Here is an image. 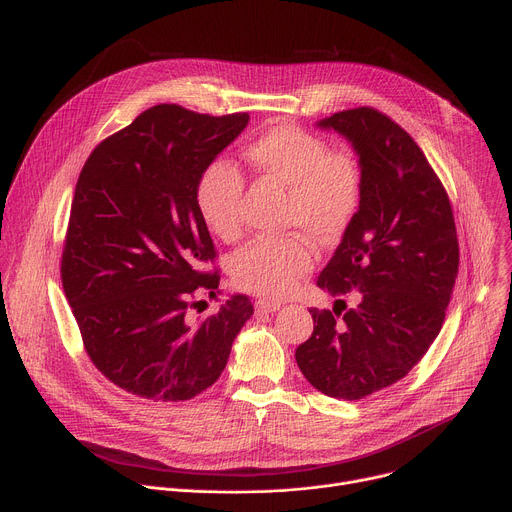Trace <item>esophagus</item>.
<instances>
[{
	"instance_id": "esophagus-1",
	"label": "esophagus",
	"mask_w": 512,
	"mask_h": 512,
	"mask_svg": "<svg viewBox=\"0 0 512 512\" xmlns=\"http://www.w3.org/2000/svg\"><path fill=\"white\" fill-rule=\"evenodd\" d=\"M279 306H281L279 302H265V300H259V302L255 304V310H257V312H265V314H267V312H275V310H279Z\"/></svg>"
}]
</instances>
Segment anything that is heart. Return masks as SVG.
Instances as JSON below:
<instances>
[{
	"label": "heart",
	"instance_id": "b5f03b06",
	"mask_svg": "<svg viewBox=\"0 0 512 512\" xmlns=\"http://www.w3.org/2000/svg\"><path fill=\"white\" fill-rule=\"evenodd\" d=\"M251 174L285 188L283 227H294L320 245L338 243L352 227L364 190L358 156L340 145L328 148L324 137L296 125L273 123L243 145ZM243 174L225 160L210 162L196 186L202 223L223 241L243 231ZM301 233L263 237L241 249L233 263L239 287L267 300H281L314 267V249Z\"/></svg>",
	"mask_w": 512,
	"mask_h": 512
}]
</instances>
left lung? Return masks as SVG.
<instances>
[{"instance_id": "obj_1", "label": "left lung", "mask_w": 512, "mask_h": 512, "mask_svg": "<svg viewBox=\"0 0 512 512\" xmlns=\"http://www.w3.org/2000/svg\"><path fill=\"white\" fill-rule=\"evenodd\" d=\"M352 141L364 190L352 227L318 277L340 314L310 308L312 336L296 360L312 387L356 401L401 381L446 320L460 265L448 192L413 137L373 107L318 123Z\"/></svg>"}]
</instances>
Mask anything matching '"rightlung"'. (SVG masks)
Instances as JSON below:
<instances>
[{"label": "right lung", "instance_id": "add662e5", "mask_svg": "<svg viewBox=\"0 0 512 512\" xmlns=\"http://www.w3.org/2000/svg\"><path fill=\"white\" fill-rule=\"evenodd\" d=\"M247 113L212 117L174 103L137 115L87 158L70 206L60 277L85 350L113 385L150 401H186L227 367L253 316L233 296L190 320L196 289L221 273L196 206L202 170L245 129Z\"/></svg>", "mask_w": 512, "mask_h": 512}]
</instances>
